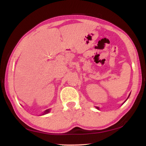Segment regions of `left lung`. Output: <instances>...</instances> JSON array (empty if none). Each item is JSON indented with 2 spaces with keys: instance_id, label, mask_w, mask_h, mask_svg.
<instances>
[{
  "instance_id": "8db88e82",
  "label": "left lung",
  "mask_w": 146,
  "mask_h": 146,
  "mask_svg": "<svg viewBox=\"0 0 146 146\" xmlns=\"http://www.w3.org/2000/svg\"><path fill=\"white\" fill-rule=\"evenodd\" d=\"M130 94H129V96H130ZM129 97H128V98H129ZM128 98H127V99H128ZM96 108L98 110H100L99 108H98V107H96Z\"/></svg>"
}]
</instances>
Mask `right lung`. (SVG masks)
Segmentation results:
<instances>
[{"label":"right lung","mask_w":146,"mask_h":146,"mask_svg":"<svg viewBox=\"0 0 146 146\" xmlns=\"http://www.w3.org/2000/svg\"><path fill=\"white\" fill-rule=\"evenodd\" d=\"M50 111V109H48V110H46L45 111H44L43 113V114H42V115H45V114H47V113H48Z\"/></svg>","instance_id":"right-lung-1"}]
</instances>
